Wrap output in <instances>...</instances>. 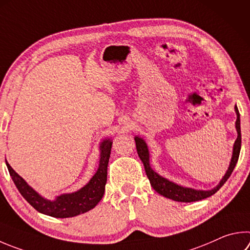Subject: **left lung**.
Masks as SVG:
<instances>
[{"label":"left lung","instance_id":"1","mask_svg":"<svg viewBox=\"0 0 250 250\" xmlns=\"http://www.w3.org/2000/svg\"><path fill=\"white\" fill-rule=\"evenodd\" d=\"M235 112H236V116H237V119H236V122H235V128H236V131H237V139H236L234 143L232 158H230L229 166L228 170H226L225 175L223 176V178L220 180L219 185L215 186L214 188L210 190H200V189L184 187V186L177 185L167 178H164L163 176L158 175L156 171L153 170L151 164H149V152H148L146 142H145L142 138L134 137L139 157L143 163L145 172H146V176L149 180V183L152 185L153 189L155 190L156 192L162 194L163 197L171 199V200L178 201V202L199 201L208 197H211L212 194H214L217 190H219L222 186L226 183V180L229 178L230 174H232L235 168L236 163L238 161L240 145H242V134H240V118H239V111H238L237 106H235Z\"/></svg>","mask_w":250,"mask_h":250}]
</instances>
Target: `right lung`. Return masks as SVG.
<instances>
[{
  "label": "right lung",
  "mask_w": 250,
  "mask_h": 250,
  "mask_svg": "<svg viewBox=\"0 0 250 250\" xmlns=\"http://www.w3.org/2000/svg\"><path fill=\"white\" fill-rule=\"evenodd\" d=\"M111 144V139L103 140V142L99 144L98 168L84 187L79 189L78 191L62 193L54 200H49L39 194L26 183L22 177L12 168L6 160L5 162L16 188L30 206H33L42 214L65 219V217H73L92 210L102 200L107 183V166L110 157Z\"/></svg>",
  "instance_id": "right-lung-1"
}]
</instances>
